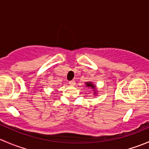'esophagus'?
Masks as SVG:
<instances>
[{
  "label": "esophagus",
  "mask_w": 149,
  "mask_h": 149,
  "mask_svg": "<svg viewBox=\"0 0 149 149\" xmlns=\"http://www.w3.org/2000/svg\"><path fill=\"white\" fill-rule=\"evenodd\" d=\"M75 83H76V82H75V81H73V80L70 81H69V84H70V85H71V86H74Z\"/></svg>",
  "instance_id": "34e87169"
}]
</instances>
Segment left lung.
<instances>
[{
	"label": "left lung",
	"mask_w": 149,
	"mask_h": 149,
	"mask_svg": "<svg viewBox=\"0 0 149 149\" xmlns=\"http://www.w3.org/2000/svg\"><path fill=\"white\" fill-rule=\"evenodd\" d=\"M86 86L87 87H91V88H95V86H94L92 84L88 83V82H87V83H86Z\"/></svg>",
	"instance_id": "8db88e82"
}]
</instances>
